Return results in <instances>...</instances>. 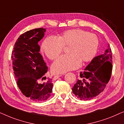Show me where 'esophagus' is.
Masks as SVG:
<instances>
[{
  "label": "esophagus",
  "mask_w": 124,
  "mask_h": 124,
  "mask_svg": "<svg viewBox=\"0 0 124 124\" xmlns=\"http://www.w3.org/2000/svg\"><path fill=\"white\" fill-rule=\"evenodd\" d=\"M62 74H57V75L55 76V77H54V78H53L54 80H56V79H57V78H59V77H62Z\"/></svg>",
  "instance_id": "obj_1"
}]
</instances>
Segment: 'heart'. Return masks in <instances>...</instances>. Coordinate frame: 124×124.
I'll use <instances>...</instances> for the list:
<instances>
[{"mask_svg":"<svg viewBox=\"0 0 124 124\" xmlns=\"http://www.w3.org/2000/svg\"><path fill=\"white\" fill-rule=\"evenodd\" d=\"M99 39L95 34L76 29L67 30L57 37H48L44 40L42 49L50 60L57 58L68 48V55L61 56L52 65L55 73H63L79 67L82 63L90 62L97 52Z\"/></svg>","mask_w":124,"mask_h":124,"instance_id":"b5f03b06","label":"heart"}]
</instances>
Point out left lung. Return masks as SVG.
<instances>
[{
	"mask_svg": "<svg viewBox=\"0 0 124 124\" xmlns=\"http://www.w3.org/2000/svg\"><path fill=\"white\" fill-rule=\"evenodd\" d=\"M112 53L108 45L103 55L95 57L72 88L73 93L81 101L90 100L102 92L111 77Z\"/></svg>",
	"mask_w": 124,
	"mask_h": 124,
	"instance_id": "8db88e82",
	"label": "left lung"
}]
</instances>
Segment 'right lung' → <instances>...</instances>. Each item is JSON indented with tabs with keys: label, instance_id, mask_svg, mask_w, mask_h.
<instances>
[{
	"label": "right lung",
	"instance_id": "obj_1",
	"mask_svg": "<svg viewBox=\"0 0 124 124\" xmlns=\"http://www.w3.org/2000/svg\"><path fill=\"white\" fill-rule=\"evenodd\" d=\"M46 30L37 28L18 37L12 52L13 69L17 84L23 95L34 101H44L51 95L53 84L46 77L48 67L39 53L38 45Z\"/></svg>",
	"mask_w": 124,
	"mask_h": 124
}]
</instances>
